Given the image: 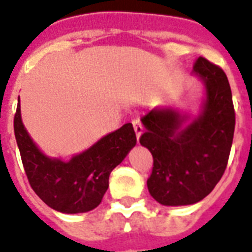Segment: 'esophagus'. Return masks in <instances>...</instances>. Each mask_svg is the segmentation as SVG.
<instances>
[{"label":"esophagus","mask_w":252,"mask_h":252,"mask_svg":"<svg viewBox=\"0 0 252 252\" xmlns=\"http://www.w3.org/2000/svg\"><path fill=\"white\" fill-rule=\"evenodd\" d=\"M132 125H134V130H135V134H136V139H140L141 134H143V126H141L140 122L138 121V120H135L134 122H132Z\"/></svg>","instance_id":"obj_1"}]
</instances>
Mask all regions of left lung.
Returning a JSON list of instances; mask_svg holds the SVG:
<instances>
[{
  "mask_svg": "<svg viewBox=\"0 0 252 252\" xmlns=\"http://www.w3.org/2000/svg\"><path fill=\"white\" fill-rule=\"evenodd\" d=\"M193 76L203 84L196 117L174 107H158L141 118L140 144L153 156L147 180L151 196L163 206L199 202L225 171L233 141L236 114L232 91L221 68L198 58Z\"/></svg>",
  "mask_w": 252,
  "mask_h": 252,
  "instance_id": "1",
  "label": "left lung"
}]
</instances>
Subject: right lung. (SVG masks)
<instances>
[{
	"mask_svg": "<svg viewBox=\"0 0 252 252\" xmlns=\"http://www.w3.org/2000/svg\"><path fill=\"white\" fill-rule=\"evenodd\" d=\"M14 131L29 184L49 207L63 214L87 213L97 207L109 187L112 170L136 144L132 125L125 124L69 161L50 157L24 127L19 99Z\"/></svg>",
	"mask_w": 252,
	"mask_h": 252,
	"instance_id": "right-lung-1",
	"label": "right lung"
}]
</instances>
